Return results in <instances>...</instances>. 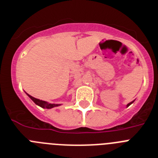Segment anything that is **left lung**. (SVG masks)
<instances>
[{
	"label": "left lung",
	"instance_id": "obj_1",
	"mask_svg": "<svg viewBox=\"0 0 158 158\" xmlns=\"http://www.w3.org/2000/svg\"><path fill=\"white\" fill-rule=\"evenodd\" d=\"M134 101H135V100H133V101H132V102H131V103H129V104H128L127 105V107H129V106L131 105V104H133V103H134Z\"/></svg>",
	"mask_w": 158,
	"mask_h": 158
}]
</instances>
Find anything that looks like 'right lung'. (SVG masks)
<instances>
[{
    "label": "right lung",
    "mask_w": 158,
    "mask_h": 158,
    "mask_svg": "<svg viewBox=\"0 0 158 158\" xmlns=\"http://www.w3.org/2000/svg\"><path fill=\"white\" fill-rule=\"evenodd\" d=\"M27 95L29 96V97H30L31 99L32 100H33V102H34L35 104H37V105L40 106V107H43V108H47V109H51V108H52V107H58V106L61 105V104H50V103H48V102H47V101H43V100H39V99L35 98V97L30 96V95L27 94Z\"/></svg>",
    "instance_id": "right-lung-1"
}]
</instances>
